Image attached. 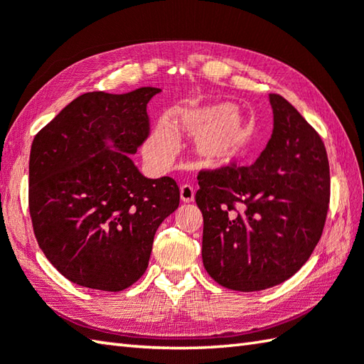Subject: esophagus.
I'll list each match as a JSON object with an SVG mask.
<instances>
[{
	"label": "esophagus",
	"mask_w": 364,
	"mask_h": 364,
	"mask_svg": "<svg viewBox=\"0 0 364 364\" xmlns=\"http://www.w3.org/2000/svg\"><path fill=\"white\" fill-rule=\"evenodd\" d=\"M194 196H196L194 188H192L191 184H183L181 189H180V197H181L183 202H186V203L194 202Z\"/></svg>",
	"instance_id": "obj_1"
}]
</instances>
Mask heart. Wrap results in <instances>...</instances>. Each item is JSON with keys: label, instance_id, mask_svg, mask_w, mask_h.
<instances>
[{"label": "heart", "instance_id": "heart-1", "mask_svg": "<svg viewBox=\"0 0 364 364\" xmlns=\"http://www.w3.org/2000/svg\"><path fill=\"white\" fill-rule=\"evenodd\" d=\"M178 125L196 133V150L206 162H225L236 154L245 131V120L235 107L215 105L183 109ZM176 133L166 122L154 128L145 145V156L153 166H162L173 156Z\"/></svg>", "mask_w": 364, "mask_h": 364}]
</instances>
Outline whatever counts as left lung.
Instances as JSON below:
<instances>
[{
	"label": "left lung",
	"instance_id": "8db88e82",
	"mask_svg": "<svg viewBox=\"0 0 364 364\" xmlns=\"http://www.w3.org/2000/svg\"><path fill=\"white\" fill-rule=\"evenodd\" d=\"M274 131L252 166L198 173L202 258L223 288L252 292L288 280L326 225L330 167L321 136L288 100L270 94Z\"/></svg>",
	"mask_w": 364,
	"mask_h": 364
}]
</instances>
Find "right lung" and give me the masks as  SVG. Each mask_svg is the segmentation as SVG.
<instances>
[{
  "mask_svg": "<svg viewBox=\"0 0 364 364\" xmlns=\"http://www.w3.org/2000/svg\"><path fill=\"white\" fill-rule=\"evenodd\" d=\"M159 92H87L31 145L28 197L38 247L84 288L119 292L136 283L158 227L180 205L173 178H145L129 158L150 136L146 103Z\"/></svg>",
  "mask_w": 364,
  "mask_h": 364,
  "instance_id": "add662e5",
  "label": "right lung"
}]
</instances>
